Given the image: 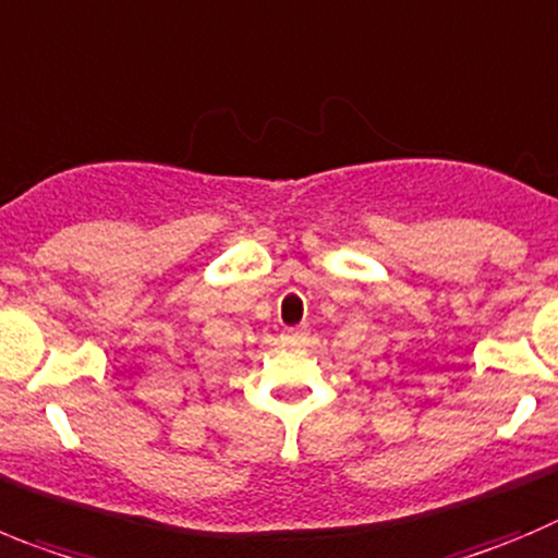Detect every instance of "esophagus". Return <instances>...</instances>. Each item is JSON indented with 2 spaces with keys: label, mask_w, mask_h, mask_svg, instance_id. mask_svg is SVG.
<instances>
[{
  "label": "esophagus",
  "mask_w": 558,
  "mask_h": 558,
  "mask_svg": "<svg viewBox=\"0 0 558 558\" xmlns=\"http://www.w3.org/2000/svg\"><path fill=\"white\" fill-rule=\"evenodd\" d=\"M305 336H308V332H305V330H294V327H289V330H286V338H289L291 343H303Z\"/></svg>",
  "instance_id": "34e87169"
}]
</instances>
